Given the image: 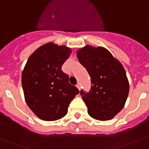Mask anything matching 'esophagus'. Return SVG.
Here are the masks:
<instances>
[{
  "mask_svg": "<svg viewBox=\"0 0 149 149\" xmlns=\"http://www.w3.org/2000/svg\"><path fill=\"white\" fill-rule=\"evenodd\" d=\"M76 87H77V88H79V90H80V84H76Z\"/></svg>",
  "mask_w": 149,
  "mask_h": 149,
  "instance_id": "esophagus-1",
  "label": "esophagus"
}]
</instances>
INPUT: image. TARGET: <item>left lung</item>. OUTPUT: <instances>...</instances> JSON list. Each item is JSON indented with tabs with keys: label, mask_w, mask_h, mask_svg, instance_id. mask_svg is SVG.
Returning <instances> with one entry per match:
<instances>
[{
	"label": "left lung",
	"mask_w": 149,
	"mask_h": 149,
	"mask_svg": "<svg viewBox=\"0 0 149 149\" xmlns=\"http://www.w3.org/2000/svg\"><path fill=\"white\" fill-rule=\"evenodd\" d=\"M76 55L91 76V91L80 92L88 114L99 120H112L124 107L128 96L130 86L124 67L101 46L87 45L78 49Z\"/></svg>",
	"instance_id": "1"
}]
</instances>
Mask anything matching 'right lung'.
Masks as SVG:
<instances>
[{
	"instance_id": "obj_1",
	"label": "right lung",
	"mask_w": 149,
	"mask_h": 149,
	"mask_svg": "<svg viewBox=\"0 0 149 149\" xmlns=\"http://www.w3.org/2000/svg\"><path fill=\"white\" fill-rule=\"evenodd\" d=\"M71 48L49 42L37 48L28 58L22 75L24 99L34 115L45 121L63 118L70 102L79 93L69 84L61 67Z\"/></svg>"
}]
</instances>
